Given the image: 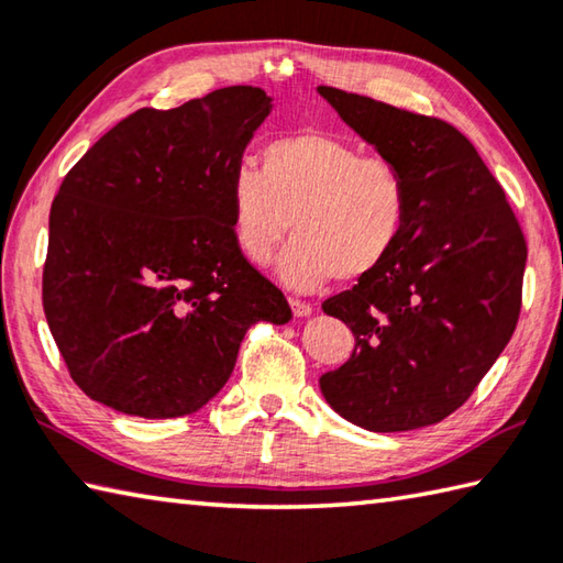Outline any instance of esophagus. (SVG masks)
Instances as JSON below:
<instances>
[{
  "instance_id": "34e87169",
  "label": "esophagus",
  "mask_w": 563,
  "mask_h": 563,
  "mask_svg": "<svg viewBox=\"0 0 563 563\" xmlns=\"http://www.w3.org/2000/svg\"><path fill=\"white\" fill-rule=\"evenodd\" d=\"M290 310L295 317H308V314H312V305L305 300H298V298H290Z\"/></svg>"
}]
</instances>
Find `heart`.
I'll return each instance as SVG.
<instances>
[{
    "instance_id": "obj_1",
    "label": "heart",
    "mask_w": 563,
    "mask_h": 563,
    "mask_svg": "<svg viewBox=\"0 0 563 563\" xmlns=\"http://www.w3.org/2000/svg\"><path fill=\"white\" fill-rule=\"evenodd\" d=\"M231 233L255 265L283 251L278 275L295 290L362 280L401 243L411 191L404 172L327 132H295L263 147V169L241 162L229 179Z\"/></svg>"
}]
</instances>
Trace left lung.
I'll return each mask as SVG.
<instances>
[{
    "label": "left lung",
    "mask_w": 563,
    "mask_h": 563,
    "mask_svg": "<svg viewBox=\"0 0 563 563\" xmlns=\"http://www.w3.org/2000/svg\"><path fill=\"white\" fill-rule=\"evenodd\" d=\"M317 93L411 191L391 258L322 302L354 334L350 360L320 376L322 396L374 433L433 426L467 401L515 332L525 233L463 132L340 88Z\"/></svg>",
    "instance_id": "left-lung-1"
}]
</instances>
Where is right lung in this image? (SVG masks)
<instances>
[{
	"label": "right lung",
	"instance_id": "1",
	"mask_svg": "<svg viewBox=\"0 0 563 563\" xmlns=\"http://www.w3.org/2000/svg\"><path fill=\"white\" fill-rule=\"evenodd\" d=\"M271 108L253 86L142 108L60 184L44 312L93 401L140 418L199 411L229 382L249 327L292 317L231 233V172Z\"/></svg>",
	"mask_w": 563,
	"mask_h": 563
}]
</instances>
